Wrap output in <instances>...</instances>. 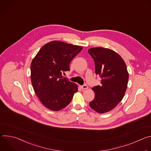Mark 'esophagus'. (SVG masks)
<instances>
[{
  "label": "esophagus",
  "instance_id": "obj_1",
  "mask_svg": "<svg viewBox=\"0 0 151 151\" xmlns=\"http://www.w3.org/2000/svg\"><path fill=\"white\" fill-rule=\"evenodd\" d=\"M88 88V86L87 85H83L82 86H81V88L83 90H86Z\"/></svg>",
  "mask_w": 151,
  "mask_h": 151
}]
</instances>
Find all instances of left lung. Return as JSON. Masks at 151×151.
<instances>
[{"label": "left lung", "instance_id": "8db88e82", "mask_svg": "<svg viewBox=\"0 0 151 151\" xmlns=\"http://www.w3.org/2000/svg\"><path fill=\"white\" fill-rule=\"evenodd\" d=\"M88 53L95 63V72L101 78L100 85L92 88L95 97L90 102L98 113L107 112L118 104L125 93L128 73L125 63L114 51L101 47L90 48Z\"/></svg>", "mask_w": 151, "mask_h": 151}]
</instances>
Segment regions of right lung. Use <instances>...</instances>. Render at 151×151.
<instances>
[{
    "label": "right lung",
    "mask_w": 151,
    "mask_h": 151,
    "mask_svg": "<svg viewBox=\"0 0 151 151\" xmlns=\"http://www.w3.org/2000/svg\"><path fill=\"white\" fill-rule=\"evenodd\" d=\"M83 47L54 40L43 46L33 59L31 81L34 91L47 108L58 111L66 107L78 91V85L62 73Z\"/></svg>",
    "instance_id": "obj_1"
}]
</instances>
